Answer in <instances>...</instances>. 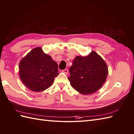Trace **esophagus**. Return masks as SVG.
<instances>
[{
    "label": "esophagus",
    "instance_id": "esophagus-1",
    "mask_svg": "<svg viewBox=\"0 0 134 134\" xmlns=\"http://www.w3.org/2000/svg\"><path fill=\"white\" fill-rule=\"evenodd\" d=\"M63 72L65 74H68V72H69V71H68V70L67 69H64V70H63Z\"/></svg>",
    "mask_w": 134,
    "mask_h": 134
}]
</instances>
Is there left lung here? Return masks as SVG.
Returning <instances> with one entry per match:
<instances>
[{
	"instance_id": "1",
	"label": "left lung",
	"mask_w": 134,
	"mask_h": 134,
	"mask_svg": "<svg viewBox=\"0 0 134 134\" xmlns=\"http://www.w3.org/2000/svg\"><path fill=\"white\" fill-rule=\"evenodd\" d=\"M68 77L71 86L78 92L86 95L96 92L102 86L108 74L105 61L95 51L87 56H77L70 68Z\"/></svg>"
}]
</instances>
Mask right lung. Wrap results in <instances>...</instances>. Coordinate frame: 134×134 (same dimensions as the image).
Here are the masks:
<instances>
[{
	"label": "right lung",
	"mask_w": 134,
	"mask_h": 134,
	"mask_svg": "<svg viewBox=\"0 0 134 134\" xmlns=\"http://www.w3.org/2000/svg\"><path fill=\"white\" fill-rule=\"evenodd\" d=\"M19 77L28 89L35 92L47 89L59 74L58 64L41 47L31 50L20 61Z\"/></svg>",
	"instance_id": "1"
}]
</instances>
